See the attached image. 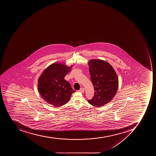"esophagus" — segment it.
<instances>
[{
    "label": "esophagus",
    "instance_id": "34e87169",
    "mask_svg": "<svg viewBox=\"0 0 156 156\" xmlns=\"http://www.w3.org/2000/svg\"><path fill=\"white\" fill-rule=\"evenodd\" d=\"M79 92H81V93H83L84 92V89L83 88H81L79 90Z\"/></svg>",
    "mask_w": 156,
    "mask_h": 156
}]
</instances>
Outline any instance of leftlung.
Returning a JSON list of instances; mask_svg holds the SVG:
<instances>
[{
	"label": "left lung",
	"mask_w": 156,
	"mask_h": 156,
	"mask_svg": "<svg viewBox=\"0 0 156 156\" xmlns=\"http://www.w3.org/2000/svg\"><path fill=\"white\" fill-rule=\"evenodd\" d=\"M94 94L88 103L94 106H103L112 101L119 88V79L112 65L105 60L91 59L88 62Z\"/></svg>",
	"instance_id": "left-lung-1"
}]
</instances>
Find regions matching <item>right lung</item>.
Segmentation results:
<instances>
[{
    "label": "right lung",
    "mask_w": 156,
    "mask_h": 156,
    "mask_svg": "<svg viewBox=\"0 0 156 156\" xmlns=\"http://www.w3.org/2000/svg\"><path fill=\"white\" fill-rule=\"evenodd\" d=\"M73 65L68 66L65 63H54L48 66L39 76L37 80L38 93L49 105L57 107L63 105L75 92L64 79Z\"/></svg>",
    "instance_id": "add662e5"
}]
</instances>
